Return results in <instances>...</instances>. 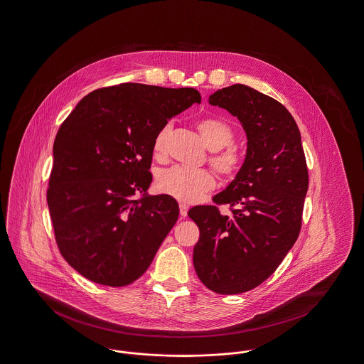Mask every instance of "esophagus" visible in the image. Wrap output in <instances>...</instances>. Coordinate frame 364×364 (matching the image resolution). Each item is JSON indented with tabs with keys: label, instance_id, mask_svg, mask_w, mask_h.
<instances>
[{
	"label": "esophagus",
	"instance_id": "1",
	"mask_svg": "<svg viewBox=\"0 0 364 364\" xmlns=\"http://www.w3.org/2000/svg\"><path fill=\"white\" fill-rule=\"evenodd\" d=\"M188 210H189L188 204H183V203H181V204H179V213H181V217H186V215H188Z\"/></svg>",
	"mask_w": 364,
	"mask_h": 364
}]
</instances>
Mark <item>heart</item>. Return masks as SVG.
Here are the masks:
<instances>
[{
  "mask_svg": "<svg viewBox=\"0 0 364 364\" xmlns=\"http://www.w3.org/2000/svg\"><path fill=\"white\" fill-rule=\"evenodd\" d=\"M197 129L205 146L213 150L210 163L223 176H232L240 170L242 163V151L232 146L235 136L230 124L217 117H204L197 122ZM167 128H163L153 144L154 153H161L164 147ZM215 185L214 175L204 168H186L182 166H173L163 170L157 175L156 186L161 193L183 201L194 203L210 192Z\"/></svg>",
  "mask_w": 364,
  "mask_h": 364,
  "instance_id": "1",
  "label": "heart"
}]
</instances>
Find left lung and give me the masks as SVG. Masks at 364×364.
<instances>
[{
    "label": "left lung",
    "mask_w": 364,
    "mask_h": 364,
    "mask_svg": "<svg viewBox=\"0 0 364 364\" xmlns=\"http://www.w3.org/2000/svg\"><path fill=\"white\" fill-rule=\"evenodd\" d=\"M239 119L247 135L242 168L215 205L188 215L200 229L193 265L201 283L218 294L252 290L282 264L296 242L309 176L298 125L276 99L235 84L208 97ZM229 203L232 213L220 215Z\"/></svg>",
    "instance_id": "1"
}]
</instances>
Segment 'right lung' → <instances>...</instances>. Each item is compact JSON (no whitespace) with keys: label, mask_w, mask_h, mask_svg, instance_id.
Masks as SVG:
<instances>
[{"label":"right lung","mask_w":364,"mask_h":364,"mask_svg":"<svg viewBox=\"0 0 364 364\" xmlns=\"http://www.w3.org/2000/svg\"><path fill=\"white\" fill-rule=\"evenodd\" d=\"M200 102L194 88L125 82L82 97L60 125L47 201L59 251L85 279L122 287L150 267L179 217L173 197L147 194L153 144Z\"/></svg>","instance_id":"add662e5"}]
</instances>
